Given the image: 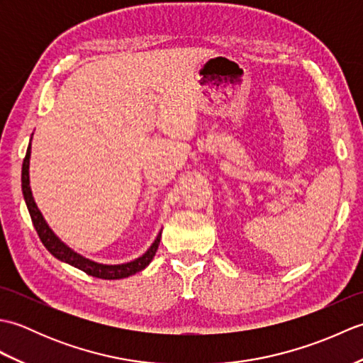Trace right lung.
Returning a JSON list of instances; mask_svg holds the SVG:
<instances>
[{"instance_id":"add662e5","label":"right lung","mask_w":363,"mask_h":363,"mask_svg":"<svg viewBox=\"0 0 363 363\" xmlns=\"http://www.w3.org/2000/svg\"><path fill=\"white\" fill-rule=\"evenodd\" d=\"M29 156H30V145L28 146L25 160H23V168H21V190H23V196H25V201L28 206V211L30 215V220H33V225L37 230L38 237H40L42 243L45 245V248L48 250L54 257L67 262L76 268L82 269L84 273H87L94 277H99V279H123V277H128L130 274H135L138 272H142L143 268L150 265V262L152 257L156 256V251L159 248L160 243V235L156 237V240L150 246V250L146 251L142 257H138L133 262H128V264H121V265H103V264H96V262H91L86 257H82L81 254L74 252L73 250L68 248L65 243H62L59 238L54 235L50 226L46 225V221L43 220L40 211L37 209V204L33 198V191H30L29 187Z\"/></svg>"}]
</instances>
